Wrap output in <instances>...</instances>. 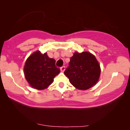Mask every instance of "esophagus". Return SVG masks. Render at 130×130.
<instances>
[{
  "label": "esophagus",
  "mask_w": 130,
  "mask_h": 130,
  "mask_svg": "<svg viewBox=\"0 0 130 130\" xmlns=\"http://www.w3.org/2000/svg\"><path fill=\"white\" fill-rule=\"evenodd\" d=\"M65 69H66V67H65V66H63V67H61V68H60V70H61V71L62 72H64Z\"/></svg>",
  "instance_id": "esophagus-1"
}]
</instances>
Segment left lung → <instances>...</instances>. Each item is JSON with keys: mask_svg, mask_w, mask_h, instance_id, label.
Wrapping results in <instances>:
<instances>
[{"mask_svg": "<svg viewBox=\"0 0 130 130\" xmlns=\"http://www.w3.org/2000/svg\"><path fill=\"white\" fill-rule=\"evenodd\" d=\"M64 73L76 88L87 90L98 82L101 68L96 58L91 53L75 52Z\"/></svg>", "mask_w": 130, "mask_h": 130, "instance_id": "8db88e82", "label": "left lung"}]
</instances>
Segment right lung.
Here are the masks:
<instances>
[{
  "mask_svg": "<svg viewBox=\"0 0 130 130\" xmlns=\"http://www.w3.org/2000/svg\"><path fill=\"white\" fill-rule=\"evenodd\" d=\"M54 58L37 51L27 58L24 66L26 80L33 88L42 90L47 88L59 74L60 70L56 66Z\"/></svg>",
  "mask_w": 130,
  "mask_h": 130,
  "instance_id": "1",
  "label": "right lung"
}]
</instances>
